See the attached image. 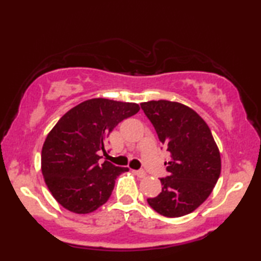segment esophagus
Listing matches in <instances>:
<instances>
[{"label":"esophagus","instance_id":"obj_1","mask_svg":"<svg viewBox=\"0 0 261 261\" xmlns=\"http://www.w3.org/2000/svg\"><path fill=\"white\" fill-rule=\"evenodd\" d=\"M135 174L140 178H143V177H145V176H146V173H145L144 170H135Z\"/></svg>","mask_w":261,"mask_h":261}]
</instances>
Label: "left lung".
Returning <instances> with one entry per match:
<instances>
[{"label": "left lung", "instance_id": "1", "mask_svg": "<svg viewBox=\"0 0 261 261\" xmlns=\"http://www.w3.org/2000/svg\"><path fill=\"white\" fill-rule=\"evenodd\" d=\"M170 153L162 192L147 202L159 214L178 218L192 213L213 191L221 173V158L206 122L193 109L167 100L140 103Z\"/></svg>", "mask_w": 261, "mask_h": 261}]
</instances>
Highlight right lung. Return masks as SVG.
Returning <instances> with one entry per match:
<instances>
[{"instance_id": "add662e5", "label": "right lung", "mask_w": 261, "mask_h": 261, "mask_svg": "<svg viewBox=\"0 0 261 261\" xmlns=\"http://www.w3.org/2000/svg\"><path fill=\"white\" fill-rule=\"evenodd\" d=\"M139 106L91 99L70 109L48 134L41 152L43 178L53 197L77 214L98 210L112 194L115 179L129 169L109 161L99 165L105 140Z\"/></svg>"}]
</instances>
